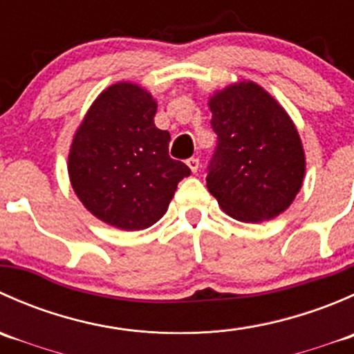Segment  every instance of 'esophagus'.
<instances>
[{
	"instance_id": "esophagus-1",
	"label": "esophagus",
	"mask_w": 354,
	"mask_h": 354,
	"mask_svg": "<svg viewBox=\"0 0 354 354\" xmlns=\"http://www.w3.org/2000/svg\"><path fill=\"white\" fill-rule=\"evenodd\" d=\"M187 166L190 167L192 173H197L198 167H200V160L197 159V157H190V159L187 160Z\"/></svg>"
}]
</instances>
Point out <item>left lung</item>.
Instances as JSON below:
<instances>
[{
    "label": "left lung",
    "mask_w": 354,
    "mask_h": 354,
    "mask_svg": "<svg viewBox=\"0 0 354 354\" xmlns=\"http://www.w3.org/2000/svg\"><path fill=\"white\" fill-rule=\"evenodd\" d=\"M209 106L217 145L207 166V188L234 219H274L291 205L305 176L295 124L253 82L224 88Z\"/></svg>",
    "instance_id": "obj_1"
}]
</instances>
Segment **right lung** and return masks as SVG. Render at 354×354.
Here are the masks:
<instances>
[{
	"mask_svg": "<svg viewBox=\"0 0 354 354\" xmlns=\"http://www.w3.org/2000/svg\"><path fill=\"white\" fill-rule=\"evenodd\" d=\"M157 104L135 84L106 88L82 121L68 156L71 187L97 219L127 231L162 217L190 167L169 157V131L154 124Z\"/></svg>",
	"mask_w": 354,
	"mask_h": 354,
	"instance_id": "1",
	"label": "right lung"
}]
</instances>
